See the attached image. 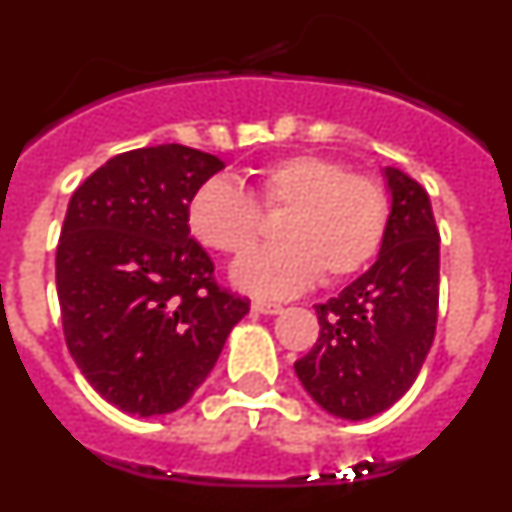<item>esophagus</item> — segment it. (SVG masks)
I'll return each instance as SVG.
<instances>
[{"instance_id":"34e87169","label":"esophagus","mask_w":512,"mask_h":512,"mask_svg":"<svg viewBox=\"0 0 512 512\" xmlns=\"http://www.w3.org/2000/svg\"><path fill=\"white\" fill-rule=\"evenodd\" d=\"M251 307L256 312H261V315H279V312H282V305H274V302H264V300H256Z\"/></svg>"}]
</instances>
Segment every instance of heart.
Here are the masks:
<instances>
[{
    "label": "heart",
    "mask_w": 512,
    "mask_h": 512,
    "mask_svg": "<svg viewBox=\"0 0 512 512\" xmlns=\"http://www.w3.org/2000/svg\"><path fill=\"white\" fill-rule=\"evenodd\" d=\"M256 194L266 210H282L279 243L246 253L233 266L238 287L266 297H292L323 271L325 282L351 277L382 248L390 202L372 174L348 171L325 153H292L256 169ZM187 228L197 243L243 253L261 233V212L233 176L215 174L189 194Z\"/></svg>",
    "instance_id": "obj_1"
}]
</instances>
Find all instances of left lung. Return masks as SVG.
Returning a JSON list of instances; mask_svg holds the SVG:
<instances>
[{"label":"left lung","mask_w":512,"mask_h":512,"mask_svg":"<svg viewBox=\"0 0 512 512\" xmlns=\"http://www.w3.org/2000/svg\"><path fill=\"white\" fill-rule=\"evenodd\" d=\"M390 223L372 269L315 305L320 336L295 361L307 395L325 413L364 420L413 387L438 318V228L428 192L387 166Z\"/></svg>","instance_id":"left-lung-1"}]
</instances>
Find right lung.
I'll return each mask as SVG.
<instances>
[{
    "instance_id": "obj_1",
    "label": "right lung",
    "mask_w": 512,
    "mask_h": 512,
    "mask_svg": "<svg viewBox=\"0 0 512 512\" xmlns=\"http://www.w3.org/2000/svg\"><path fill=\"white\" fill-rule=\"evenodd\" d=\"M220 169L212 153L166 143L110 158L71 194L56 251L63 336L122 413L187 405L251 305L217 287L184 217L194 187Z\"/></svg>"
}]
</instances>
